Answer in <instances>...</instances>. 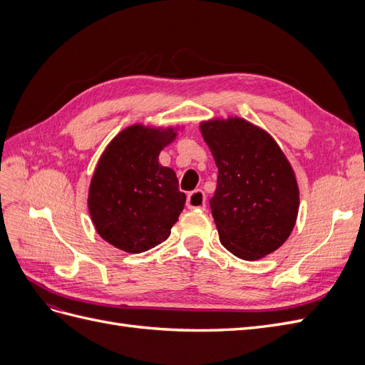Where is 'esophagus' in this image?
<instances>
[{"instance_id": "obj_1", "label": "esophagus", "mask_w": 365, "mask_h": 365, "mask_svg": "<svg viewBox=\"0 0 365 365\" xmlns=\"http://www.w3.org/2000/svg\"><path fill=\"white\" fill-rule=\"evenodd\" d=\"M187 208L195 210H205V193L202 190H195L192 193L187 195V202H185Z\"/></svg>"}]
</instances>
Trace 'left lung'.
Here are the masks:
<instances>
[{
    "instance_id": "8db88e82",
    "label": "left lung",
    "mask_w": 365,
    "mask_h": 365,
    "mask_svg": "<svg viewBox=\"0 0 365 365\" xmlns=\"http://www.w3.org/2000/svg\"><path fill=\"white\" fill-rule=\"evenodd\" d=\"M201 134L217 168L210 207L220 244L244 260L280 248L295 225L300 197L277 143L239 117L204 121Z\"/></svg>"
}]
</instances>
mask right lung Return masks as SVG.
<instances>
[{"instance_id":"1","label":"right lung","mask_w":365,"mask_h":365,"mask_svg":"<svg viewBox=\"0 0 365 365\" xmlns=\"http://www.w3.org/2000/svg\"><path fill=\"white\" fill-rule=\"evenodd\" d=\"M169 129L132 125L109 143L93 175L88 208L97 233L126 252H143L170 236L185 195L158 155L173 141Z\"/></svg>"}]
</instances>
